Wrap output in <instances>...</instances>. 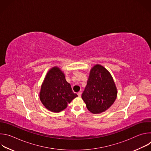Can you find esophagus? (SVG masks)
I'll return each mask as SVG.
<instances>
[{
    "mask_svg": "<svg viewBox=\"0 0 151 151\" xmlns=\"http://www.w3.org/2000/svg\"><path fill=\"white\" fill-rule=\"evenodd\" d=\"M77 94H78V96L79 97H81V95H82V93H81V92H78Z\"/></svg>",
    "mask_w": 151,
    "mask_h": 151,
    "instance_id": "1",
    "label": "esophagus"
}]
</instances>
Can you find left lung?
<instances>
[{"label":"left lung","instance_id":"obj_1","mask_svg":"<svg viewBox=\"0 0 151 151\" xmlns=\"http://www.w3.org/2000/svg\"><path fill=\"white\" fill-rule=\"evenodd\" d=\"M117 90L109 72L99 64L91 70L82 99L94 114L104 112L116 100Z\"/></svg>","mask_w":151,"mask_h":151}]
</instances>
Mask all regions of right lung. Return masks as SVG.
Wrapping results in <instances>:
<instances>
[{
    "label": "right lung",
    "mask_w": 151,
    "mask_h": 151,
    "mask_svg": "<svg viewBox=\"0 0 151 151\" xmlns=\"http://www.w3.org/2000/svg\"><path fill=\"white\" fill-rule=\"evenodd\" d=\"M40 100L47 109L59 112L66 108L69 103L78 95L72 90L64 73L57 67L47 73L40 92Z\"/></svg>",
    "instance_id": "1"
}]
</instances>
